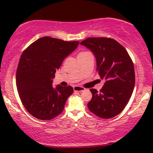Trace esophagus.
Returning a JSON list of instances; mask_svg holds the SVG:
<instances>
[{"mask_svg": "<svg viewBox=\"0 0 153 153\" xmlns=\"http://www.w3.org/2000/svg\"><path fill=\"white\" fill-rule=\"evenodd\" d=\"M85 90L84 88L78 86V85H76V86H74V92H82Z\"/></svg>", "mask_w": 153, "mask_h": 153, "instance_id": "1", "label": "esophagus"}]
</instances>
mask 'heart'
<instances>
[{
    "label": "heart",
    "mask_w": 153,
    "mask_h": 153,
    "mask_svg": "<svg viewBox=\"0 0 153 153\" xmlns=\"http://www.w3.org/2000/svg\"><path fill=\"white\" fill-rule=\"evenodd\" d=\"M82 53H85V52H82Z\"/></svg>",
    "instance_id": "obj_1"
}]
</instances>
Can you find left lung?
I'll use <instances>...</instances> for the list:
<instances>
[{"mask_svg": "<svg viewBox=\"0 0 153 153\" xmlns=\"http://www.w3.org/2000/svg\"><path fill=\"white\" fill-rule=\"evenodd\" d=\"M93 52L97 72L105 83L98 92L90 90L93 97L89 110L100 118H114L124 109L135 84L134 68L126 49L111 38L88 37L80 43Z\"/></svg>", "mask_w": 153, "mask_h": 153, "instance_id": "left-lung-1", "label": "left lung"}]
</instances>
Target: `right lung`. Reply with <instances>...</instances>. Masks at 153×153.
Returning <instances> with one entry per match:
<instances>
[{
  "label": "right lung",
  "mask_w": 153,
  "mask_h": 153,
  "mask_svg": "<svg viewBox=\"0 0 153 153\" xmlns=\"http://www.w3.org/2000/svg\"><path fill=\"white\" fill-rule=\"evenodd\" d=\"M79 44V41L43 37L23 52L16 70V84L23 105L33 117L49 120L63 111L73 88L60 85L54 88L53 79L63 60Z\"/></svg>",
  "instance_id": "1"
}]
</instances>
